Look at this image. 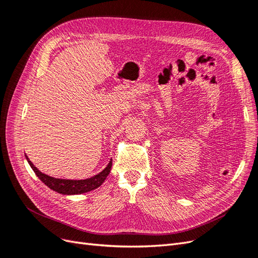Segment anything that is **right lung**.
Returning a JSON list of instances; mask_svg holds the SVG:
<instances>
[{"label": "right lung", "instance_id": "1", "mask_svg": "<svg viewBox=\"0 0 258 258\" xmlns=\"http://www.w3.org/2000/svg\"><path fill=\"white\" fill-rule=\"evenodd\" d=\"M26 158L31 168L33 169L35 174L38 176V178H40L46 186H48L50 189L62 195H79V194H84V192H87L98 188V187L102 185V183L105 181V178L108 175V173H110L111 168H112V160H111L102 172L98 173L95 176L86 178V179H63V178L51 177L49 175L42 173L40 170H38L36 167H34L33 163L30 161V159L27 157V156Z\"/></svg>", "mask_w": 258, "mask_h": 258}]
</instances>
